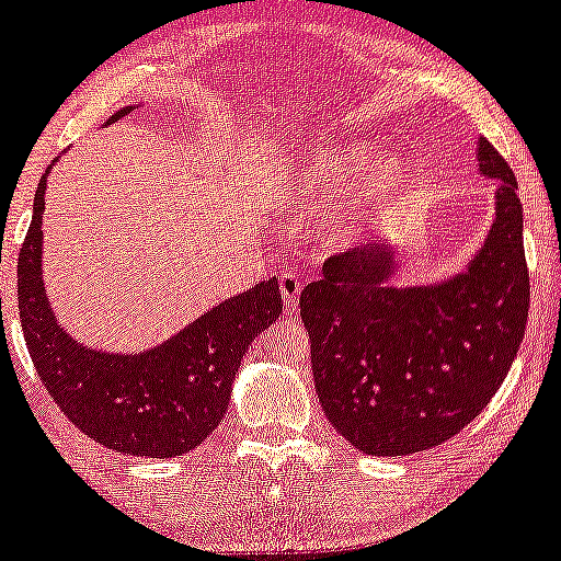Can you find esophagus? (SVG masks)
I'll use <instances>...</instances> for the list:
<instances>
[{
  "label": "esophagus",
  "instance_id": "34e87169",
  "mask_svg": "<svg viewBox=\"0 0 561 561\" xmlns=\"http://www.w3.org/2000/svg\"><path fill=\"white\" fill-rule=\"evenodd\" d=\"M300 290H304V279H300L295 271H285V274L279 276V293H282V298H285L287 311H293L295 306H298Z\"/></svg>",
  "mask_w": 561,
  "mask_h": 561
}]
</instances>
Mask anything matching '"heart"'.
<instances>
[{
  "instance_id": "heart-1",
  "label": "heart",
  "mask_w": 561,
  "mask_h": 561,
  "mask_svg": "<svg viewBox=\"0 0 561 561\" xmlns=\"http://www.w3.org/2000/svg\"><path fill=\"white\" fill-rule=\"evenodd\" d=\"M367 169L371 172L367 173ZM404 183L408 168L402 159L386 157L375 162V151L362 144H335L304 153L287 178L295 202L309 213H322L348 199L346 226L341 229L343 239L354 237L370 215L397 199Z\"/></svg>"
}]
</instances>
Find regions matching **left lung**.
Returning <instances> with one entry per match:
<instances>
[{
  "label": "left lung",
  "mask_w": 561,
  "mask_h": 561,
  "mask_svg": "<svg viewBox=\"0 0 561 561\" xmlns=\"http://www.w3.org/2000/svg\"><path fill=\"white\" fill-rule=\"evenodd\" d=\"M479 170L497 181L495 220L466 274L389 285L386 244L332 255L300 293L319 402L367 455H410L453 439L501 389L527 328L530 271L516 175L490 140Z\"/></svg>",
  "instance_id": "1"
}]
</instances>
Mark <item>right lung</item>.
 <instances>
[{
  "mask_svg": "<svg viewBox=\"0 0 561 561\" xmlns=\"http://www.w3.org/2000/svg\"><path fill=\"white\" fill-rule=\"evenodd\" d=\"M122 108L108 122L122 119ZM42 178L18 255V311L26 348L60 412L108 450L175 458L199 447L229 410L242 356L282 313L276 279L215 306L162 346L144 354H103L79 346L55 322L42 285Z\"/></svg>",
  "mask_w": 561,
  "mask_h": 561,
  "instance_id": "right-lung-1",
  "label": "right lung"
}]
</instances>
